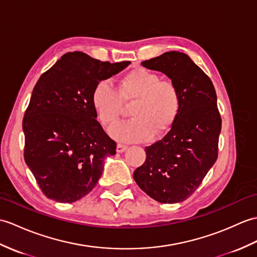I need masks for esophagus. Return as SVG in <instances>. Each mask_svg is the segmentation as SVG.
I'll use <instances>...</instances> for the list:
<instances>
[{
  "label": "esophagus",
  "mask_w": 257,
  "mask_h": 257,
  "mask_svg": "<svg viewBox=\"0 0 257 257\" xmlns=\"http://www.w3.org/2000/svg\"><path fill=\"white\" fill-rule=\"evenodd\" d=\"M126 150H127V146H126V145H122V143H118V145H117V149H116V151H117L118 153H121V152L126 151Z\"/></svg>",
  "instance_id": "obj_1"
}]
</instances>
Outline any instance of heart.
Returning <instances> with one entry per match:
<instances>
[{"label":"heart","mask_w":257,"mask_h":257,"mask_svg":"<svg viewBox=\"0 0 257 257\" xmlns=\"http://www.w3.org/2000/svg\"><path fill=\"white\" fill-rule=\"evenodd\" d=\"M122 103H133L129 111L133 119L112 128L111 136L124 141H142L151 135L168 133L180 112L181 96L172 81L161 80L148 69L136 68L119 80L116 89L100 82L93 91L92 104L105 128L118 122Z\"/></svg>","instance_id":"heart-1"}]
</instances>
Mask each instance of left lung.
Returning <instances> with one entry per match:
<instances>
[{"label": "left lung", "instance_id": "1", "mask_svg": "<svg viewBox=\"0 0 257 257\" xmlns=\"http://www.w3.org/2000/svg\"><path fill=\"white\" fill-rule=\"evenodd\" d=\"M141 64L170 77L180 92L181 108L169 133L146 147V161L134 178L154 200L175 204L196 192L217 161L221 116L216 89L186 53L169 51Z\"/></svg>", "mask_w": 257, "mask_h": 257}]
</instances>
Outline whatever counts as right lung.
<instances>
[{"instance_id":"obj_1","label":"right lung","mask_w":257,"mask_h":257,"mask_svg":"<svg viewBox=\"0 0 257 257\" xmlns=\"http://www.w3.org/2000/svg\"><path fill=\"white\" fill-rule=\"evenodd\" d=\"M129 64L68 52L36 83L23 119L24 159L48 198L81 199L97 184L104 159L116 154V142L96 120L92 94Z\"/></svg>"}]
</instances>
